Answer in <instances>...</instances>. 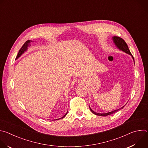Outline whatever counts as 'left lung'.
I'll return each instance as SVG.
<instances>
[{"instance_id":"1","label":"left lung","mask_w":148,"mask_h":148,"mask_svg":"<svg viewBox=\"0 0 148 148\" xmlns=\"http://www.w3.org/2000/svg\"><path fill=\"white\" fill-rule=\"evenodd\" d=\"M112 40H113V42H114V45H115L116 47L118 49H119V50L122 51L126 53V54H130V56H131V57H132V58H133V60H134V64H135L134 58V57L132 56L131 53L130 52V49H129V48H128V45H126V43H125V41L122 38H120V37H117V36H114V37H112ZM125 105H124V106H125ZM124 106H123L122 107L120 108L119 109H118V110L112 111H111V112H107V113H102V114H101V113H97V112L94 111L90 108V106H89V107H90V109L91 111L94 114H95V115H98V116H107V115H111V114H114V113L116 112V111H119V110L122 109V108L124 107Z\"/></svg>"}]
</instances>
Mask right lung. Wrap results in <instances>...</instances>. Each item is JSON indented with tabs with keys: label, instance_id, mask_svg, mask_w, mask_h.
<instances>
[{
	"label": "right lung",
	"instance_id": "1",
	"mask_svg": "<svg viewBox=\"0 0 148 148\" xmlns=\"http://www.w3.org/2000/svg\"><path fill=\"white\" fill-rule=\"evenodd\" d=\"M33 41H32V40H27V41H26L25 43V44L23 45V46L22 47V48H21L20 49V50H19V51H18V54H17V57H16V60L17 59V58H18L21 56H22L23 54H24L27 50V49H28V47H29L30 46H31V45H30V43L31 42H32ZM67 112H68V111L66 112V114L63 116H62L61 118H59V119H62L63 118H64L66 116V115L67 114ZM54 120H56V119H54ZM57 120V119H56Z\"/></svg>",
	"mask_w": 148,
	"mask_h": 148
}]
</instances>
